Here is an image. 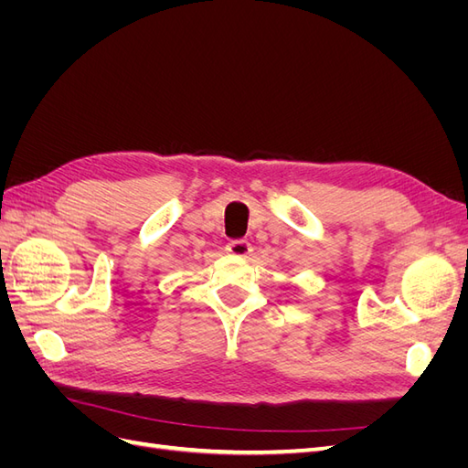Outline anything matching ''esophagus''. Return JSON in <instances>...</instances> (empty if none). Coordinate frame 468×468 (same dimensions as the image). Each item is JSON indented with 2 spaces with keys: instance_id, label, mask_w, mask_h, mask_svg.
Wrapping results in <instances>:
<instances>
[{
  "instance_id": "esophagus-1",
  "label": "esophagus",
  "mask_w": 468,
  "mask_h": 468,
  "mask_svg": "<svg viewBox=\"0 0 468 468\" xmlns=\"http://www.w3.org/2000/svg\"><path fill=\"white\" fill-rule=\"evenodd\" d=\"M226 251L232 253V256H236V258H246L251 251V246L248 239H232V242L226 246Z\"/></svg>"
}]
</instances>
